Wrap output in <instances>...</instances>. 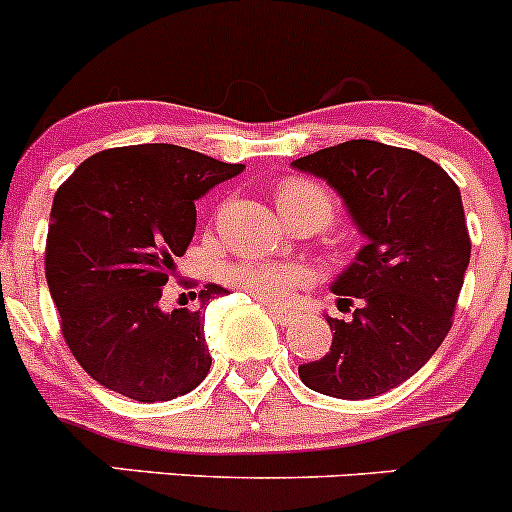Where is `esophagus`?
<instances>
[{
    "label": "esophagus",
    "instance_id": "esophagus-1",
    "mask_svg": "<svg viewBox=\"0 0 512 512\" xmlns=\"http://www.w3.org/2000/svg\"><path fill=\"white\" fill-rule=\"evenodd\" d=\"M268 313H271V318L276 320V323H281V325H288L293 320L291 310L281 308V305H268Z\"/></svg>",
    "mask_w": 512,
    "mask_h": 512
}]
</instances>
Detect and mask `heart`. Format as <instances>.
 I'll use <instances>...</instances> for the list:
<instances>
[{
	"instance_id": "heart-1",
	"label": "heart",
	"mask_w": 512,
	"mask_h": 512,
	"mask_svg": "<svg viewBox=\"0 0 512 512\" xmlns=\"http://www.w3.org/2000/svg\"><path fill=\"white\" fill-rule=\"evenodd\" d=\"M276 204L286 219L315 217L323 221V226L335 214L333 194L320 182L305 177L283 179L276 189ZM224 281L256 295V298L281 303V300L291 298L295 288L308 281V273L293 263L268 261V258H239L224 268Z\"/></svg>"
}]
</instances>
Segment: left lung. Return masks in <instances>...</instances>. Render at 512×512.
<instances>
[{
    "instance_id": "1",
    "label": "left lung",
    "mask_w": 512,
    "mask_h": 512,
    "mask_svg": "<svg viewBox=\"0 0 512 512\" xmlns=\"http://www.w3.org/2000/svg\"><path fill=\"white\" fill-rule=\"evenodd\" d=\"M295 170L330 184L367 244L333 283L328 355L298 367L305 387L370 399L412 377L449 335L471 261L461 192L429 157L374 140H347L298 157Z\"/></svg>"
}]
</instances>
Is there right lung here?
Segmentation results:
<instances>
[{
  "label": "right lung",
  "instance_id": "obj_1",
  "mask_svg": "<svg viewBox=\"0 0 512 512\" xmlns=\"http://www.w3.org/2000/svg\"><path fill=\"white\" fill-rule=\"evenodd\" d=\"M241 170L150 142L98 152L61 184L46 236V283L68 350L98 384L152 404L207 377L202 308L226 288L204 286L199 310L165 313L160 298L194 236V202Z\"/></svg>",
  "mask_w": 512,
  "mask_h": 512
}]
</instances>
